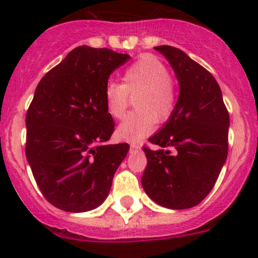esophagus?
<instances>
[{
  "instance_id": "34e87169",
  "label": "esophagus",
  "mask_w": 258,
  "mask_h": 258,
  "mask_svg": "<svg viewBox=\"0 0 258 258\" xmlns=\"http://www.w3.org/2000/svg\"><path fill=\"white\" fill-rule=\"evenodd\" d=\"M141 150V146L138 143H131V152H134V151Z\"/></svg>"
}]
</instances>
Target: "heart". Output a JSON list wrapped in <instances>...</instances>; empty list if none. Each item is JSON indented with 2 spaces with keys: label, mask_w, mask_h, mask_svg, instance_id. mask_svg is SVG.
Instances as JSON below:
<instances>
[{
  "label": "heart",
  "mask_w": 258,
  "mask_h": 258,
  "mask_svg": "<svg viewBox=\"0 0 258 258\" xmlns=\"http://www.w3.org/2000/svg\"><path fill=\"white\" fill-rule=\"evenodd\" d=\"M122 83L108 82L103 88L106 111L113 119L125 116L131 96L137 111L117 127L119 138L139 142L151 134L156 121L165 122L176 106V88L166 66L152 55H142L122 73Z\"/></svg>",
  "instance_id": "1"
}]
</instances>
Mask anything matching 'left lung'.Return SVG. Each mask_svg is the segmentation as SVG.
Instances as JSON below:
<instances>
[{
    "instance_id": "1",
    "label": "left lung",
    "mask_w": 258,
    "mask_h": 258,
    "mask_svg": "<svg viewBox=\"0 0 258 258\" xmlns=\"http://www.w3.org/2000/svg\"><path fill=\"white\" fill-rule=\"evenodd\" d=\"M179 82L171 117L143 147L147 157L142 185L157 205L171 210L197 206L211 192L228 156L229 112L216 79L185 52L155 47Z\"/></svg>"
}]
</instances>
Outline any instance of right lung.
Here are the masks:
<instances>
[{
    "mask_svg": "<svg viewBox=\"0 0 258 258\" xmlns=\"http://www.w3.org/2000/svg\"><path fill=\"white\" fill-rule=\"evenodd\" d=\"M129 58L80 46L38 83L25 117V155L42 195L57 209L91 211L110 193L129 145H107L115 122L103 88Z\"/></svg>",
    "mask_w": 258,
    "mask_h": 258,
    "instance_id": "add662e5",
    "label": "right lung"
}]
</instances>
